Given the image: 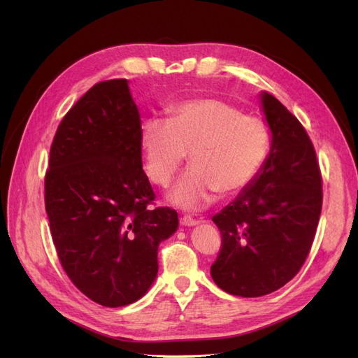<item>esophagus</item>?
<instances>
[{
  "label": "esophagus",
  "mask_w": 358,
  "mask_h": 358,
  "mask_svg": "<svg viewBox=\"0 0 358 358\" xmlns=\"http://www.w3.org/2000/svg\"><path fill=\"white\" fill-rule=\"evenodd\" d=\"M199 222L200 221L191 218V216H188V215L182 216V218H180V225H185V227H194V225H197Z\"/></svg>",
  "instance_id": "34e87169"
}]
</instances>
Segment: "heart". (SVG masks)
I'll return each instance as SVG.
<instances>
[{
    "mask_svg": "<svg viewBox=\"0 0 358 358\" xmlns=\"http://www.w3.org/2000/svg\"><path fill=\"white\" fill-rule=\"evenodd\" d=\"M169 121L148 117L140 127L146 171L167 185L189 152V169L167 192L185 210H201L218 191L225 196L246 188L266 161L270 131L263 119L242 113L213 96L171 104Z\"/></svg>",
    "mask_w": 358,
    "mask_h": 358,
    "instance_id": "obj_1",
    "label": "heart"
}]
</instances>
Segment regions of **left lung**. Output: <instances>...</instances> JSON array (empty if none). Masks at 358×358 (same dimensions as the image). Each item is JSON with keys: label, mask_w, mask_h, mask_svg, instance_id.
Returning a JSON list of instances; mask_svg holds the SVG:
<instances>
[{"label": "left lung", "mask_w": 358, "mask_h": 358, "mask_svg": "<svg viewBox=\"0 0 358 358\" xmlns=\"http://www.w3.org/2000/svg\"><path fill=\"white\" fill-rule=\"evenodd\" d=\"M258 96L270 152L251 183L212 218L222 236L212 279L241 297L270 294L299 273L322 206L321 173L305 128L272 94Z\"/></svg>", "instance_id": "8db88e82"}]
</instances>
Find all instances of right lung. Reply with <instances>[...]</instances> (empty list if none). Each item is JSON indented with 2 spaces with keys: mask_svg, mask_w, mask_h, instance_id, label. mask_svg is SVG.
<instances>
[{
  "mask_svg": "<svg viewBox=\"0 0 358 358\" xmlns=\"http://www.w3.org/2000/svg\"><path fill=\"white\" fill-rule=\"evenodd\" d=\"M127 79L96 83L61 121L45 203L59 262L86 297L119 308L142 299L158 273V246L176 233L143 171L140 113Z\"/></svg>",
  "mask_w": 358,
  "mask_h": 358,
  "instance_id": "obj_1",
  "label": "right lung"
}]
</instances>
